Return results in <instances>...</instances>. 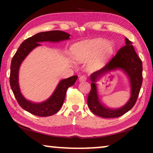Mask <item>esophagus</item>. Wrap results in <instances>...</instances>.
I'll list each match as a JSON object with an SVG mask.
<instances>
[{"instance_id": "34e87169", "label": "esophagus", "mask_w": 153, "mask_h": 153, "mask_svg": "<svg viewBox=\"0 0 153 153\" xmlns=\"http://www.w3.org/2000/svg\"><path fill=\"white\" fill-rule=\"evenodd\" d=\"M87 79V77L85 75H81V76L79 77V81L80 82H83V81H85Z\"/></svg>"}]
</instances>
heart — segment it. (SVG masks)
<instances>
[{"mask_svg": "<svg viewBox=\"0 0 153 153\" xmlns=\"http://www.w3.org/2000/svg\"><path fill=\"white\" fill-rule=\"evenodd\" d=\"M113 52V44L102 38L81 42L73 48V56L77 61L85 62L94 57V62L96 64L103 62Z\"/></svg>", "mask_w": 153, "mask_h": 153, "instance_id": "1", "label": "heart"}]
</instances>
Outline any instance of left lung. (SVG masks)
<instances>
[{"instance_id": "8db88e82", "label": "left lung", "mask_w": 153, "mask_h": 153, "mask_svg": "<svg viewBox=\"0 0 153 153\" xmlns=\"http://www.w3.org/2000/svg\"><path fill=\"white\" fill-rule=\"evenodd\" d=\"M131 41L125 37V46L117 52L116 55L101 70L90 76L91 90L88 97V106L92 113L105 118H118L129 111L134 106L141 89L142 76L141 60L136 53ZM121 70L128 77L131 85V98L124 106L118 109L108 108L99 100L96 82L100 77L111 71Z\"/></svg>"}]
</instances>
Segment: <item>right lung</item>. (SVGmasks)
<instances>
[{
  "mask_svg": "<svg viewBox=\"0 0 153 153\" xmlns=\"http://www.w3.org/2000/svg\"><path fill=\"white\" fill-rule=\"evenodd\" d=\"M70 34L61 30H51L37 33L25 39L21 44L20 47L12 58L10 67V86L19 104L24 110L30 114L41 117L50 116L56 114L63 104L67 90L69 87L74 84L78 76L74 75L60 81L55 91L49 99L42 102L37 103L26 100L21 93L19 84V71L21 65L26 56L35 48L41 45L39 44V42H59L70 39Z\"/></svg>",
  "mask_w": 153,
  "mask_h": 153,
  "instance_id": "obj_1",
  "label": "right lung"
}]
</instances>
